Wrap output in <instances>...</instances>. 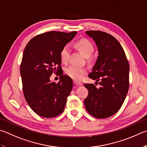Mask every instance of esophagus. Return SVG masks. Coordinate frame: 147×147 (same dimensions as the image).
I'll use <instances>...</instances> for the list:
<instances>
[{"instance_id": "obj_1", "label": "esophagus", "mask_w": 147, "mask_h": 147, "mask_svg": "<svg viewBox=\"0 0 147 147\" xmlns=\"http://www.w3.org/2000/svg\"><path fill=\"white\" fill-rule=\"evenodd\" d=\"M74 84L75 85H82V83L80 82H78V81H76V80H74Z\"/></svg>"}]
</instances>
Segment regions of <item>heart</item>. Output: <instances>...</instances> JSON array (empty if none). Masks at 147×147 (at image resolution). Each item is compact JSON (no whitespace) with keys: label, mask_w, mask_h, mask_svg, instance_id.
Masks as SVG:
<instances>
[{"label":"heart","mask_w":147,"mask_h":147,"mask_svg":"<svg viewBox=\"0 0 147 147\" xmlns=\"http://www.w3.org/2000/svg\"><path fill=\"white\" fill-rule=\"evenodd\" d=\"M75 46L80 51L86 58L90 57L94 52V46L89 40L83 38L77 41ZM70 56V48L68 46H65L62 48L60 51V58L63 63H67L69 61ZM65 73L71 78L76 81L80 80L85 74L87 69L83 67L76 65H71L66 69Z\"/></svg>","instance_id":"heart-1"}]
</instances>
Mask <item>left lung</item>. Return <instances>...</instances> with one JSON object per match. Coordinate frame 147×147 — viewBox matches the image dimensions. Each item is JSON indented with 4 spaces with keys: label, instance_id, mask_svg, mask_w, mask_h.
I'll use <instances>...</instances> for the list:
<instances>
[{
    "label": "left lung",
    "instance_id": "left-lung-1",
    "mask_svg": "<svg viewBox=\"0 0 147 147\" xmlns=\"http://www.w3.org/2000/svg\"><path fill=\"white\" fill-rule=\"evenodd\" d=\"M86 34L95 42L98 59L90 78L99 82L85 84L89 94L84 100L86 110L96 118H109L118 112L123 103L129 87V64L121 44L111 34L100 31H87Z\"/></svg>",
    "mask_w": 147,
    "mask_h": 147
}]
</instances>
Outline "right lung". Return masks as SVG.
Masks as SVG:
<instances>
[{"mask_svg": "<svg viewBox=\"0 0 147 147\" xmlns=\"http://www.w3.org/2000/svg\"><path fill=\"white\" fill-rule=\"evenodd\" d=\"M76 33L46 32L32 38L24 51L20 69L24 95L40 116L53 118L64 110L73 83L69 76L61 73L60 51ZM53 72L60 73L58 84L50 80Z\"/></svg>", "mask_w": 147, "mask_h": 147, "instance_id": "obj_1", "label": "right lung"}]
</instances>
